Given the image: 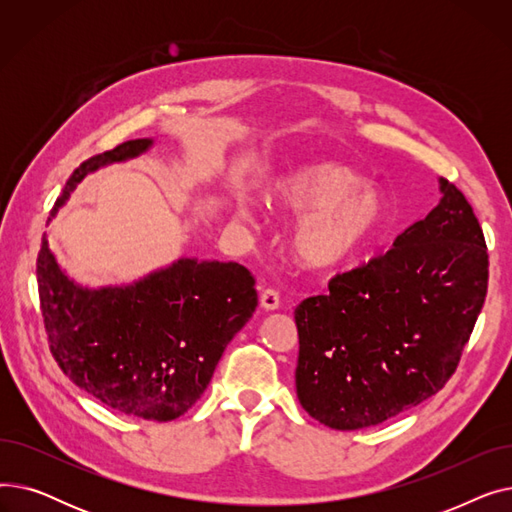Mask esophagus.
<instances>
[{
	"mask_svg": "<svg viewBox=\"0 0 512 512\" xmlns=\"http://www.w3.org/2000/svg\"><path fill=\"white\" fill-rule=\"evenodd\" d=\"M259 303H261V307L265 311H276L280 307V294L276 290H272V288H267V290L261 292Z\"/></svg>",
	"mask_w": 512,
	"mask_h": 512,
	"instance_id": "obj_1",
	"label": "esophagus"
}]
</instances>
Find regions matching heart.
<instances>
[{"instance_id": "heart-1", "label": "heart", "mask_w": 512, "mask_h": 512, "mask_svg": "<svg viewBox=\"0 0 512 512\" xmlns=\"http://www.w3.org/2000/svg\"><path fill=\"white\" fill-rule=\"evenodd\" d=\"M361 178L338 164H313L278 176L265 199L274 207L301 213L292 228V249L297 259L328 270L351 259L380 228L386 205L382 195ZM240 215L253 220L251 207Z\"/></svg>"}]
</instances>
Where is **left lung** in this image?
Segmentation results:
<instances>
[{
  "label": "left lung",
  "mask_w": 512,
  "mask_h": 512,
  "mask_svg": "<svg viewBox=\"0 0 512 512\" xmlns=\"http://www.w3.org/2000/svg\"><path fill=\"white\" fill-rule=\"evenodd\" d=\"M440 203L394 249L294 309L303 409L332 429L378 425L450 380L488 292L473 207L440 178Z\"/></svg>",
  "instance_id": "1"
}]
</instances>
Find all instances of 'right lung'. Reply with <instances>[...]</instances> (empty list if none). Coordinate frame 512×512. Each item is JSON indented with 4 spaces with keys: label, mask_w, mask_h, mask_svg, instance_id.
<instances>
[{
    "label": "right lung",
    "mask_w": 512,
    "mask_h": 512,
    "mask_svg": "<svg viewBox=\"0 0 512 512\" xmlns=\"http://www.w3.org/2000/svg\"><path fill=\"white\" fill-rule=\"evenodd\" d=\"M151 147L153 139L126 141L83 161L49 222L87 174ZM37 284L49 348L60 369L105 407L147 421H172L195 405L226 346L257 307L255 278L234 261L182 257L130 284H76L53 255L47 234Z\"/></svg>",
    "instance_id": "obj_1"
}]
</instances>
